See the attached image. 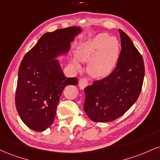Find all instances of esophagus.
Returning a JSON list of instances; mask_svg holds the SVG:
<instances>
[{
	"label": "esophagus",
	"instance_id": "34e87169",
	"mask_svg": "<svg viewBox=\"0 0 160 160\" xmlns=\"http://www.w3.org/2000/svg\"><path fill=\"white\" fill-rule=\"evenodd\" d=\"M78 85L80 86V89H84L86 86L88 85V80L86 78H81L79 81Z\"/></svg>",
	"mask_w": 160,
	"mask_h": 160
}]
</instances>
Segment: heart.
<instances>
[{
	"instance_id": "heart-1",
	"label": "heart",
	"mask_w": 160,
	"mask_h": 160,
	"mask_svg": "<svg viewBox=\"0 0 160 160\" xmlns=\"http://www.w3.org/2000/svg\"><path fill=\"white\" fill-rule=\"evenodd\" d=\"M120 54V43L115 37L107 33H100L95 38L79 46L77 58L82 62H88V72L92 78L103 79L112 72ZM78 70L80 65L76 59L72 61Z\"/></svg>"
}]
</instances>
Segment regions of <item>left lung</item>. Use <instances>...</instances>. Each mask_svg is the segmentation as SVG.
Returning a JSON list of instances; mask_svg holds the SVG:
<instances>
[{
    "instance_id": "1",
    "label": "left lung",
    "mask_w": 160,
    "mask_h": 160,
    "mask_svg": "<svg viewBox=\"0 0 160 160\" xmlns=\"http://www.w3.org/2000/svg\"><path fill=\"white\" fill-rule=\"evenodd\" d=\"M118 31L122 51L114 71L84 89V111L95 122H112L124 115L137 101L143 84V58L130 37Z\"/></svg>"
}]
</instances>
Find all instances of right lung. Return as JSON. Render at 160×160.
Segmentation results:
<instances>
[{"label": "right lung", "mask_w": 160, "mask_h": 160, "mask_svg": "<svg viewBox=\"0 0 160 160\" xmlns=\"http://www.w3.org/2000/svg\"><path fill=\"white\" fill-rule=\"evenodd\" d=\"M81 31L73 26L46 32L21 62L15 107L22 122L34 131H44L51 126L64 88L78 84L76 78L65 76L56 59L67 54L71 42Z\"/></svg>", "instance_id": "obj_1"}]
</instances>
